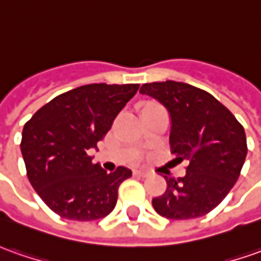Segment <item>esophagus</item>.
I'll return each mask as SVG.
<instances>
[{
    "mask_svg": "<svg viewBox=\"0 0 261 261\" xmlns=\"http://www.w3.org/2000/svg\"><path fill=\"white\" fill-rule=\"evenodd\" d=\"M135 175L139 176V177H148L150 173H149V172H146V170H135Z\"/></svg>",
    "mask_w": 261,
    "mask_h": 261,
    "instance_id": "esophagus-1",
    "label": "esophagus"
}]
</instances>
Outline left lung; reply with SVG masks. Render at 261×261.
I'll return each mask as SVG.
<instances>
[{
    "label": "left lung",
    "mask_w": 261,
    "mask_h": 261,
    "mask_svg": "<svg viewBox=\"0 0 261 261\" xmlns=\"http://www.w3.org/2000/svg\"><path fill=\"white\" fill-rule=\"evenodd\" d=\"M139 92L158 100L170 118V149L189 161L183 177L165 176L166 192L153 209L173 220L209 213L237 182L247 154L246 134L233 113L210 93L183 82L143 84Z\"/></svg>",
    "instance_id": "obj_1"
}]
</instances>
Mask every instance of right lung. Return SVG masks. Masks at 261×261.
<instances>
[{"mask_svg": "<svg viewBox=\"0 0 261 261\" xmlns=\"http://www.w3.org/2000/svg\"><path fill=\"white\" fill-rule=\"evenodd\" d=\"M138 89V84L79 86L49 100L25 123L21 153L27 175L52 212L78 222L112 212L119 185L132 172L119 166L108 173L93 165L89 152Z\"/></svg>", "mask_w": 261, "mask_h": 261, "instance_id": "add662e5", "label": "right lung"}]
</instances>
